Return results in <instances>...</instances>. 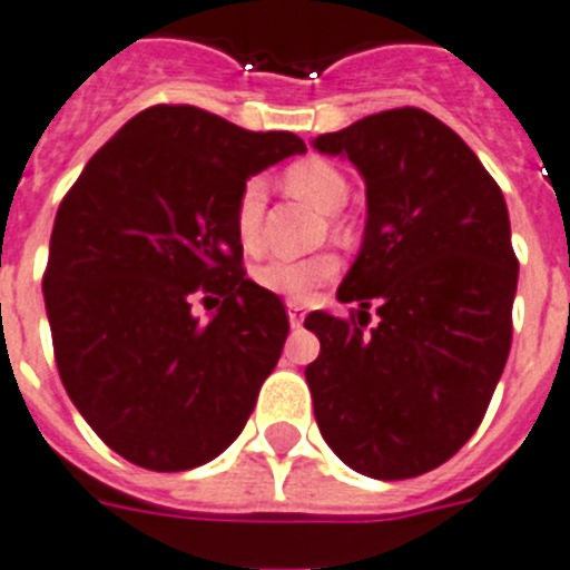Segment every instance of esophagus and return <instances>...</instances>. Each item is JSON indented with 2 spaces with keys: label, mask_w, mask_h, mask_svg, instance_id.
Segmentation results:
<instances>
[{
  "label": "esophagus",
  "mask_w": 570,
  "mask_h": 570,
  "mask_svg": "<svg viewBox=\"0 0 570 570\" xmlns=\"http://www.w3.org/2000/svg\"><path fill=\"white\" fill-rule=\"evenodd\" d=\"M286 315H289L292 326H301V323H304L306 309L301 304H286Z\"/></svg>",
  "instance_id": "1"
}]
</instances>
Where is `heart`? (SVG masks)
Wrapping results in <instances>:
<instances>
[{
    "label": "heart",
    "instance_id": "obj_1",
    "mask_svg": "<svg viewBox=\"0 0 570 570\" xmlns=\"http://www.w3.org/2000/svg\"><path fill=\"white\" fill-rule=\"evenodd\" d=\"M284 184L292 196L306 198L323 213H337L348 198V181L335 164L323 158H301L289 164L284 173ZM266 189L264 181L249 178L235 202L233 227L244 253L261 249V224H264ZM337 275V258L332 253H312L304 258H273L261 264L253 273V281L269 295H278L292 304H306L323 286Z\"/></svg>",
    "mask_w": 570,
    "mask_h": 570
}]
</instances>
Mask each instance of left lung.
Here are the masks:
<instances>
[{
    "label": "left lung",
    "instance_id": "8db88e82",
    "mask_svg": "<svg viewBox=\"0 0 570 570\" xmlns=\"http://www.w3.org/2000/svg\"><path fill=\"white\" fill-rule=\"evenodd\" d=\"M366 181V235L337 297L312 312L306 366L323 440L348 469L406 480L454 458L483 423L511 352L520 261L505 198L458 132L397 107L315 138ZM374 305L382 321L365 326Z\"/></svg>",
    "mask_w": 570,
    "mask_h": 570
}]
</instances>
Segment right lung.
<instances>
[{"label": "right lung", "mask_w": 570, "mask_h": 570, "mask_svg": "<svg viewBox=\"0 0 570 570\" xmlns=\"http://www.w3.org/2000/svg\"><path fill=\"white\" fill-rule=\"evenodd\" d=\"M295 153H306L295 132L156 105L61 198L42 278L56 366L81 417L130 463L196 469L247 425L289 317L244 278L235 202ZM196 299L223 304L213 322L191 317Z\"/></svg>", "instance_id": "obj_1"}]
</instances>
